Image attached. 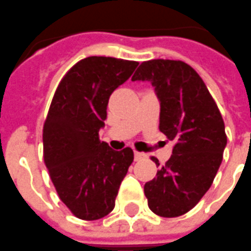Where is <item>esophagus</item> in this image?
<instances>
[{
  "label": "esophagus",
  "instance_id": "esophagus-1",
  "mask_svg": "<svg viewBox=\"0 0 251 251\" xmlns=\"http://www.w3.org/2000/svg\"><path fill=\"white\" fill-rule=\"evenodd\" d=\"M146 158L145 153H140V151H135V160H142Z\"/></svg>",
  "mask_w": 251,
  "mask_h": 251
}]
</instances>
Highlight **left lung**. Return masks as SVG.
Wrapping results in <instances>:
<instances>
[{"label": "left lung", "mask_w": 251, "mask_h": 251, "mask_svg": "<svg viewBox=\"0 0 251 251\" xmlns=\"http://www.w3.org/2000/svg\"><path fill=\"white\" fill-rule=\"evenodd\" d=\"M132 80L150 81L160 101L159 131L175 141L171 158L144 186L154 214L176 218L210 189L227 145L218 106L197 71L182 61L142 62ZM151 160L159 166L155 157Z\"/></svg>", "instance_id": "obj_1"}]
</instances>
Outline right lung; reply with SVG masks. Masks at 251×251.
I'll return each mask as SVG.
<instances>
[{
  "instance_id": "1",
  "label": "right lung",
  "mask_w": 251,
  "mask_h": 251,
  "mask_svg": "<svg viewBox=\"0 0 251 251\" xmlns=\"http://www.w3.org/2000/svg\"><path fill=\"white\" fill-rule=\"evenodd\" d=\"M138 62L88 57L58 84L43 128L44 162L61 201L79 219L97 220L114 210L133 150L116 151L100 140L109 98Z\"/></svg>"
}]
</instances>
